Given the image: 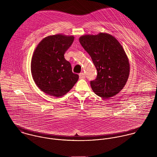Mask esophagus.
I'll list each match as a JSON object with an SVG mask.
<instances>
[{
	"label": "esophagus",
	"instance_id": "1",
	"mask_svg": "<svg viewBox=\"0 0 157 157\" xmlns=\"http://www.w3.org/2000/svg\"><path fill=\"white\" fill-rule=\"evenodd\" d=\"M79 78L80 79H85V75L84 73H80L79 74Z\"/></svg>",
	"mask_w": 157,
	"mask_h": 157
}]
</instances>
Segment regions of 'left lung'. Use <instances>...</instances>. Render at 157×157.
Here are the masks:
<instances>
[{
    "label": "left lung",
    "instance_id": "left-lung-1",
    "mask_svg": "<svg viewBox=\"0 0 157 157\" xmlns=\"http://www.w3.org/2000/svg\"><path fill=\"white\" fill-rule=\"evenodd\" d=\"M79 42L90 56L97 71L95 79L90 82L92 90L103 98L117 94L126 85L130 69L122 46L106 33L83 36Z\"/></svg>",
    "mask_w": 157,
    "mask_h": 157
}]
</instances>
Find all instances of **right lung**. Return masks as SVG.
I'll return each mask as SVG.
<instances>
[{"instance_id": "obj_1", "label": "right lung", "mask_w": 157, "mask_h": 157, "mask_svg": "<svg viewBox=\"0 0 157 157\" xmlns=\"http://www.w3.org/2000/svg\"><path fill=\"white\" fill-rule=\"evenodd\" d=\"M74 37L61 34L45 37L37 45L31 59L34 81L43 92L60 97L72 89L78 75L72 71L71 63L64 54L72 44Z\"/></svg>"}]
</instances>
